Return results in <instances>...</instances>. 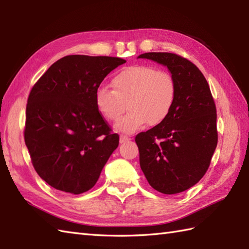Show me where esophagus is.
Returning <instances> with one entry per match:
<instances>
[{
    "label": "esophagus",
    "mask_w": 249,
    "mask_h": 249,
    "mask_svg": "<svg viewBox=\"0 0 249 249\" xmlns=\"http://www.w3.org/2000/svg\"><path fill=\"white\" fill-rule=\"evenodd\" d=\"M130 140V138L128 136H124V135H121V137H120V142L121 143H124V142H126V141H129Z\"/></svg>",
    "instance_id": "esophagus-1"
}]
</instances>
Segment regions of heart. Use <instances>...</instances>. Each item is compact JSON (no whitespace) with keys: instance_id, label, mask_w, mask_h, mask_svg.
Masks as SVG:
<instances>
[{"instance_id":"obj_1","label":"heart","mask_w":249,"mask_h":249,"mask_svg":"<svg viewBox=\"0 0 249 249\" xmlns=\"http://www.w3.org/2000/svg\"><path fill=\"white\" fill-rule=\"evenodd\" d=\"M111 86L98 88L95 105L98 112L109 122L118 121L115 128L131 134L146 123L156 126L165 121L176 103L177 83L170 72L151 65H131L121 70L111 79Z\"/></svg>"}]
</instances>
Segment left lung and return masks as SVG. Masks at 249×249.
I'll return each mask as SVG.
<instances>
[{
    "label": "left lung",
    "instance_id": "1",
    "mask_svg": "<svg viewBox=\"0 0 249 249\" xmlns=\"http://www.w3.org/2000/svg\"><path fill=\"white\" fill-rule=\"evenodd\" d=\"M138 57L167 66L177 83L176 103L168 118L136 136L141 170L157 192L182 193L202 178L217 145L214 98L203 73L185 57L170 52Z\"/></svg>",
    "mask_w": 249,
    "mask_h": 249
}]
</instances>
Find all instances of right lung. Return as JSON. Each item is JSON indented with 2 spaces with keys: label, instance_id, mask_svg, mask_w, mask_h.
I'll return each instance as SVG.
<instances>
[{
  "label": "right lung",
  "instance_id": "add662e5",
  "mask_svg": "<svg viewBox=\"0 0 249 249\" xmlns=\"http://www.w3.org/2000/svg\"><path fill=\"white\" fill-rule=\"evenodd\" d=\"M125 62L114 56L67 55L32 88L24 141L35 171L51 187L79 195L96 184L120 138L98 112L95 92Z\"/></svg>",
  "mask_w": 249,
  "mask_h": 249
}]
</instances>
